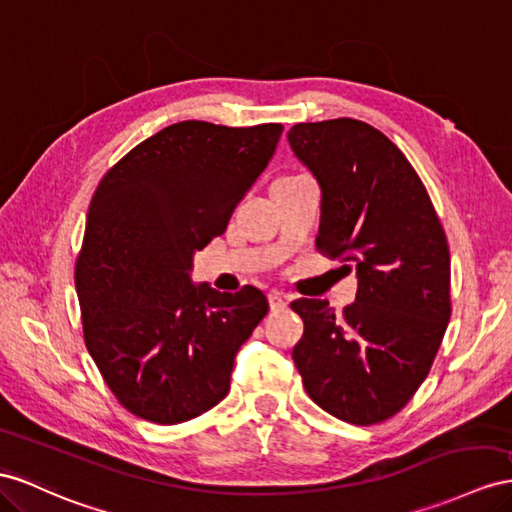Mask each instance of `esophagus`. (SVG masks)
<instances>
[{
	"label": "esophagus",
	"instance_id": "esophagus-1",
	"mask_svg": "<svg viewBox=\"0 0 512 512\" xmlns=\"http://www.w3.org/2000/svg\"><path fill=\"white\" fill-rule=\"evenodd\" d=\"M269 306H271L273 312H280L288 306V301L282 293H278V290H273V293H269Z\"/></svg>",
	"mask_w": 512,
	"mask_h": 512
}]
</instances>
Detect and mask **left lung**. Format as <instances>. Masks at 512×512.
<instances>
[{
	"mask_svg": "<svg viewBox=\"0 0 512 512\" xmlns=\"http://www.w3.org/2000/svg\"><path fill=\"white\" fill-rule=\"evenodd\" d=\"M286 137L321 187L316 245L347 260L357 278L342 316L327 299L290 303L306 325L295 366L331 416L377 424L416 394L446 334V234L420 176L375 127L353 118L299 122Z\"/></svg>",
	"mask_w": 512,
	"mask_h": 512,
	"instance_id": "obj_1",
	"label": "left lung"
}]
</instances>
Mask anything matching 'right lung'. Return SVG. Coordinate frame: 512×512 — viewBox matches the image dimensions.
Returning <instances> with one entry per match:
<instances>
[{"instance_id": "right-lung-1", "label": "right lung", "mask_w": 512, "mask_h": 512, "mask_svg": "<svg viewBox=\"0 0 512 512\" xmlns=\"http://www.w3.org/2000/svg\"><path fill=\"white\" fill-rule=\"evenodd\" d=\"M282 129L176 122L96 187L75 284L86 347L135 416L187 422L228 394L234 357L269 301L254 286L232 295L193 284V254L226 230Z\"/></svg>"}]
</instances>
